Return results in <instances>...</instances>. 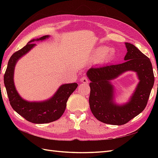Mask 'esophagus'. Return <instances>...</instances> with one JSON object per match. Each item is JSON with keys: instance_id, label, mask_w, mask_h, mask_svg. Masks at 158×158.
I'll return each instance as SVG.
<instances>
[{"instance_id": "34e87169", "label": "esophagus", "mask_w": 158, "mask_h": 158, "mask_svg": "<svg viewBox=\"0 0 158 158\" xmlns=\"http://www.w3.org/2000/svg\"><path fill=\"white\" fill-rule=\"evenodd\" d=\"M80 81H81V82H82L83 83H86L88 82V79L86 76H83L80 79Z\"/></svg>"}]
</instances>
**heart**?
<instances>
[{
	"instance_id": "1",
	"label": "heart",
	"mask_w": 158,
	"mask_h": 158,
	"mask_svg": "<svg viewBox=\"0 0 158 158\" xmlns=\"http://www.w3.org/2000/svg\"><path fill=\"white\" fill-rule=\"evenodd\" d=\"M116 55L115 49L112 48H109L106 46H100L94 49L92 53L94 59L99 60L102 62H109L112 60Z\"/></svg>"
}]
</instances>
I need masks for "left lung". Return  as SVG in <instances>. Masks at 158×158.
<instances>
[{
  "mask_svg": "<svg viewBox=\"0 0 158 158\" xmlns=\"http://www.w3.org/2000/svg\"><path fill=\"white\" fill-rule=\"evenodd\" d=\"M127 53L125 62L98 68L92 67L87 72L90 80L89 107L100 122L111 125H123L141 113L148 102L154 84V75L149 58L129 43H125ZM135 71L139 82L129 101L117 105L114 101V87L110 83L126 71Z\"/></svg>",
  "mask_w": 158,
  "mask_h": 158,
  "instance_id": "left-lung-1",
  "label": "left lung"
}]
</instances>
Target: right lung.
Segmentation results:
<instances>
[{"instance_id": "1", "label": "right lung", "mask_w": 158, "mask_h": 158, "mask_svg": "<svg viewBox=\"0 0 158 158\" xmlns=\"http://www.w3.org/2000/svg\"><path fill=\"white\" fill-rule=\"evenodd\" d=\"M49 35L30 41L27 45L15 52L10 58L4 75V83L10 105L13 110L30 122L47 123L60 118L66 109L69 96L78 86L76 83H66L60 87L52 98L42 102H29L23 99L17 92L13 81L14 69L17 62L36 45L35 41H43Z\"/></svg>"}]
</instances>
